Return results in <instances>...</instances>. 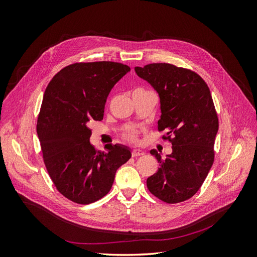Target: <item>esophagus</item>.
<instances>
[{
    "instance_id": "esophagus-1",
    "label": "esophagus",
    "mask_w": 257,
    "mask_h": 257,
    "mask_svg": "<svg viewBox=\"0 0 257 257\" xmlns=\"http://www.w3.org/2000/svg\"><path fill=\"white\" fill-rule=\"evenodd\" d=\"M142 155H144V152L142 150H138V149H135L132 151V157L133 158H138V157H142Z\"/></svg>"
}]
</instances>
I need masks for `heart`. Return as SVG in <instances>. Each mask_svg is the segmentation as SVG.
<instances>
[{
  "label": "heart",
  "mask_w": 257,
  "mask_h": 257,
  "mask_svg": "<svg viewBox=\"0 0 257 257\" xmlns=\"http://www.w3.org/2000/svg\"><path fill=\"white\" fill-rule=\"evenodd\" d=\"M124 141L132 144H136L138 141V132L136 130H128L122 135Z\"/></svg>",
  "instance_id": "heart-1"
}]
</instances>
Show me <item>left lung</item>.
Masks as SVG:
<instances>
[{"label": "left lung", "mask_w": 257, "mask_h": 257, "mask_svg": "<svg viewBox=\"0 0 257 257\" xmlns=\"http://www.w3.org/2000/svg\"><path fill=\"white\" fill-rule=\"evenodd\" d=\"M136 74L158 91L161 99L159 132L173 146V153L147 179L152 195L167 204H178L195 195L214 161L219 119L207 83L195 72L169 63L135 67Z\"/></svg>", "instance_id": "8db88e82"}]
</instances>
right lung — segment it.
I'll return each mask as SVG.
<instances>
[{
  "mask_svg": "<svg viewBox=\"0 0 257 257\" xmlns=\"http://www.w3.org/2000/svg\"><path fill=\"white\" fill-rule=\"evenodd\" d=\"M130 69L118 62H78L46 88L36 125L43 159L54 186L73 203L104 197L116 169L132 157L126 147L109 144L99 152L89 142V122L103 120L108 94Z\"/></svg>",
  "mask_w": 257,
  "mask_h": 257,
  "instance_id": "add662e5",
  "label": "right lung"
}]
</instances>
